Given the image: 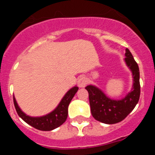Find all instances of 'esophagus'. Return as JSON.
Returning <instances> with one entry per match:
<instances>
[{
  "mask_svg": "<svg viewBox=\"0 0 155 155\" xmlns=\"http://www.w3.org/2000/svg\"><path fill=\"white\" fill-rule=\"evenodd\" d=\"M88 82V80H87V78L84 75H82V76H80L79 79H78V86L80 87H84L86 86V84Z\"/></svg>",
  "mask_w": 155,
  "mask_h": 155,
  "instance_id": "esophagus-1",
  "label": "esophagus"
}]
</instances>
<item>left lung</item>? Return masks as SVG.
<instances>
[{"instance_id":"obj_1","label":"left lung","mask_w":155,"mask_h":155,"mask_svg":"<svg viewBox=\"0 0 155 155\" xmlns=\"http://www.w3.org/2000/svg\"><path fill=\"white\" fill-rule=\"evenodd\" d=\"M125 65L132 73L133 85L130 91L120 99L108 97L100 87L89 84L85 87L89 94L92 117L104 124H116L123 120L135 108L140 97V72L131 52L125 49Z\"/></svg>"}]
</instances>
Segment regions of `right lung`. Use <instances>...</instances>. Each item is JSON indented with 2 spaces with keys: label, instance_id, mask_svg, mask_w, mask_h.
Here are the masks:
<instances>
[{
  "label": "right lung",
  "instance_id": "right-lung-1",
  "mask_svg": "<svg viewBox=\"0 0 155 155\" xmlns=\"http://www.w3.org/2000/svg\"><path fill=\"white\" fill-rule=\"evenodd\" d=\"M78 89L79 87L77 86L71 87L66 92V94L63 96L60 102L54 110L46 115L40 116V117H31L25 114L19 107L14 96H13V103L18 116L25 122L38 130L51 131L59 127L66 121L68 114V105L75 93L77 92Z\"/></svg>",
  "mask_w": 155,
  "mask_h": 155
}]
</instances>
